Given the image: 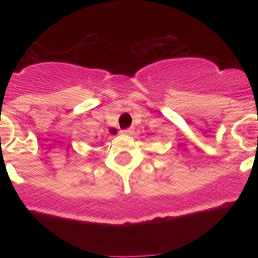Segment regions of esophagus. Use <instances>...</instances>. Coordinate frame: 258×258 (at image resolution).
I'll return each mask as SVG.
<instances>
[{"instance_id":"obj_1","label":"esophagus","mask_w":258,"mask_h":258,"mask_svg":"<svg viewBox=\"0 0 258 258\" xmlns=\"http://www.w3.org/2000/svg\"><path fill=\"white\" fill-rule=\"evenodd\" d=\"M132 132H133V130L131 128V127H128V128H125L121 131V133H123V135H132Z\"/></svg>"}]
</instances>
